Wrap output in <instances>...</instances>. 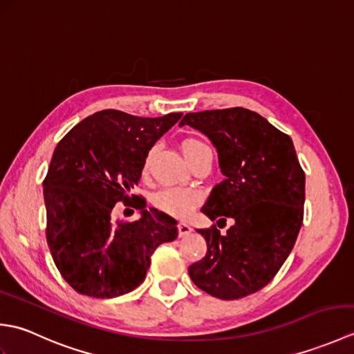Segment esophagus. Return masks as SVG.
Masks as SVG:
<instances>
[{"label": "esophagus", "mask_w": 354, "mask_h": 354, "mask_svg": "<svg viewBox=\"0 0 354 354\" xmlns=\"http://www.w3.org/2000/svg\"><path fill=\"white\" fill-rule=\"evenodd\" d=\"M178 232H179V236H187V234H190L192 232V227L187 222H179L178 223Z\"/></svg>", "instance_id": "34e87169"}]
</instances>
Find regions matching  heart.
Wrapping results in <instances>:
<instances>
[{"label": "heart", "mask_w": 354, "mask_h": 354, "mask_svg": "<svg viewBox=\"0 0 354 354\" xmlns=\"http://www.w3.org/2000/svg\"><path fill=\"white\" fill-rule=\"evenodd\" d=\"M205 147V145L199 140H185L183 142V152L187 160L198 152L199 149ZM149 164V158L146 161V167ZM199 194L193 189H185V187H165V189L158 190L153 196V204L161 212L169 213L171 216H184L198 204Z\"/></svg>", "instance_id": "b5f03b06"}]
</instances>
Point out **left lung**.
Returning a JSON list of instances; mask_svg holds the SVG:
<instances>
[{
  "mask_svg": "<svg viewBox=\"0 0 354 354\" xmlns=\"http://www.w3.org/2000/svg\"><path fill=\"white\" fill-rule=\"evenodd\" d=\"M184 124L212 140L225 175L202 212L212 221H234L223 236L216 225L198 230L207 254L189 268L190 278L216 298L248 297L272 280L295 245L304 217V170L289 135L254 111L192 112Z\"/></svg>",
  "mask_w": 354,
  "mask_h": 354,
  "instance_id": "8db88e82",
  "label": "left lung"
}]
</instances>
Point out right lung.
<instances>
[{
    "instance_id": "add662e5",
    "label": "right lung",
    "mask_w": 354,
    "mask_h": 354,
    "mask_svg": "<svg viewBox=\"0 0 354 354\" xmlns=\"http://www.w3.org/2000/svg\"><path fill=\"white\" fill-rule=\"evenodd\" d=\"M181 112L149 118L104 109L82 120L57 142L47 176L45 237L71 288L93 298L124 295L142 283L150 255L178 236L176 221L131 194L146 156ZM117 201L142 209L133 223L111 221Z\"/></svg>"
}]
</instances>
